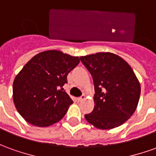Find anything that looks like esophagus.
Instances as JSON below:
<instances>
[{"mask_svg":"<svg viewBox=\"0 0 156 156\" xmlns=\"http://www.w3.org/2000/svg\"><path fill=\"white\" fill-rule=\"evenodd\" d=\"M84 99H85V95H83V94L82 96L78 97V101H79V102H80V101H83Z\"/></svg>","mask_w":156,"mask_h":156,"instance_id":"esophagus-1","label":"esophagus"}]
</instances>
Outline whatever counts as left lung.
Here are the masks:
<instances>
[{"mask_svg": "<svg viewBox=\"0 0 156 156\" xmlns=\"http://www.w3.org/2000/svg\"><path fill=\"white\" fill-rule=\"evenodd\" d=\"M93 77L94 108L85 115L100 129L119 127L134 113L140 96V84L128 63L116 54L100 52L80 57Z\"/></svg>", "mask_w": 156, "mask_h": 156, "instance_id": "8db88e82", "label": "left lung"}]
</instances>
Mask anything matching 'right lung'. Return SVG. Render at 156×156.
<instances>
[{
  "instance_id": "right-lung-1",
  "label": "right lung",
  "mask_w": 156,
  "mask_h": 156,
  "mask_svg": "<svg viewBox=\"0 0 156 156\" xmlns=\"http://www.w3.org/2000/svg\"><path fill=\"white\" fill-rule=\"evenodd\" d=\"M79 57L59 51L40 52L29 60L14 79L15 106L29 123L49 127L57 122L73 104L62 87Z\"/></svg>"
}]
</instances>
